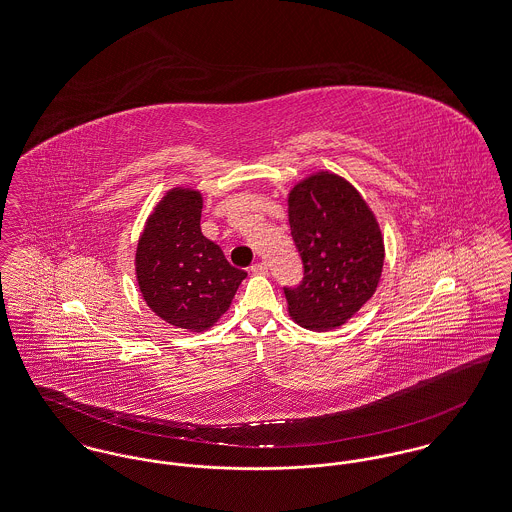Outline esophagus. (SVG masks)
Masks as SVG:
<instances>
[{"label":"esophagus","mask_w":512,"mask_h":512,"mask_svg":"<svg viewBox=\"0 0 512 512\" xmlns=\"http://www.w3.org/2000/svg\"><path fill=\"white\" fill-rule=\"evenodd\" d=\"M251 272H255V274H267L269 267H267V263H255V265H251Z\"/></svg>","instance_id":"esophagus-1"}]
</instances>
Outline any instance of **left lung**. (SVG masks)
<instances>
[{"label": "left lung", "instance_id": "8db88e82", "mask_svg": "<svg viewBox=\"0 0 512 512\" xmlns=\"http://www.w3.org/2000/svg\"><path fill=\"white\" fill-rule=\"evenodd\" d=\"M288 222L303 280L284 288L290 317L309 331L342 327L381 280L385 243L375 214L350 181L317 172L288 195Z\"/></svg>", "mask_w": 512, "mask_h": 512}]
</instances>
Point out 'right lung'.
Listing matches in <instances>:
<instances>
[{
    "instance_id": "obj_1",
    "label": "right lung",
    "mask_w": 512,
    "mask_h": 512,
    "mask_svg": "<svg viewBox=\"0 0 512 512\" xmlns=\"http://www.w3.org/2000/svg\"><path fill=\"white\" fill-rule=\"evenodd\" d=\"M201 209V191L170 189L147 218L135 253L143 300L160 319L191 332L211 329L247 276L203 236Z\"/></svg>"
}]
</instances>
